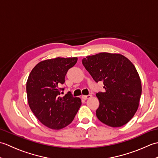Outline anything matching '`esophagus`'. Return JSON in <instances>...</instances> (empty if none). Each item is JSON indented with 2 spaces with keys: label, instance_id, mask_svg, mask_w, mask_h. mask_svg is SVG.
Segmentation results:
<instances>
[{
  "label": "esophagus",
  "instance_id": "obj_1",
  "mask_svg": "<svg viewBox=\"0 0 158 158\" xmlns=\"http://www.w3.org/2000/svg\"><path fill=\"white\" fill-rule=\"evenodd\" d=\"M92 97V95H90V94H89V95H85V96H82V98L83 99H84V100H86V99H89V98H90Z\"/></svg>",
  "mask_w": 158,
  "mask_h": 158
}]
</instances>
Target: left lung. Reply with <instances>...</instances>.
Here are the masks:
<instances>
[{"mask_svg": "<svg viewBox=\"0 0 158 158\" xmlns=\"http://www.w3.org/2000/svg\"><path fill=\"white\" fill-rule=\"evenodd\" d=\"M85 69L105 91L96 93L98 119L110 127L125 125L135 115L141 96V81L130 60L121 54L100 53L82 60Z\"/></svg>", "mask_w": 158, "mask_h": 158, "instance_id": "obj_1", "label": "left lung"}]
</instances>
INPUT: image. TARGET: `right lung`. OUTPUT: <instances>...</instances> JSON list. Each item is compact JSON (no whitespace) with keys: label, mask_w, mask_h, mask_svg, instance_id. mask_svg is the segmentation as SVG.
I'll list each match as a JSON object with an SVG mask.
<instances>
[{"label":"right lung","mask_w":158,"mask_h":158,"mask_svg":"<svg viewBox=\"0 0 158 158\" xmlns=\"http://www.w3.org/2000/svg\"><path fill=\"white\" fill-rule=\"evenodd\" d=\"M77 62V58H56L37 64L30 73L26 83L29 106L43 125L60 130L73 122L81 100L69 92L60 96L64 88L68 70Z\"/></svg>","instance_id":"add662e5"}]
</instances>
